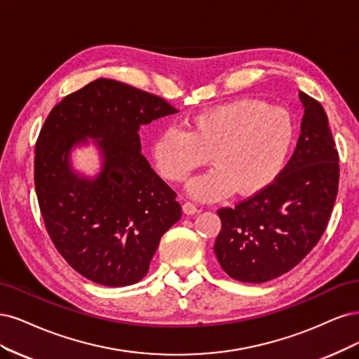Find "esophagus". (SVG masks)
Instances as JSON below:
<instances>
[{"label": "esophagus", "instance_id": "obj_1", "mask_svg": "<svg viewBox=\"0 0 359 359\" xmlns=\"http://www.w3.org/2000/svg\"><path fill=\"white\" fill-rule=\"evenodd\" d=\"M182 210L184 215H195V213H200V209L196 205H194L192 203L189 201H184L182 204Z\"/></svg>", "mask_w": 359, "mask_h": 359}]
</instances>
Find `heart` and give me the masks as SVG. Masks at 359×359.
I'll list each match as a JSON object with an SVG mask.
<instances>
[{"label": "heart", "mask_w": 359, "mask_h": 359, "mask_svg": "<svg viewBox=\"0 0 359 359\" xmlns=\"http://www.w3.org/2000/svg\"><path fill=\"white\" fill-rule=\"evenodd\" d=\"M289 113L258 100H236L194 114L188 131L168 126L152 144L161 176L183 182L209 159L215 165L188 183L196 200L210 201L231 191L253 195L280 175L294 144Z\"/></svg>", "instance_id": "b5f03b06"}]
</instances>
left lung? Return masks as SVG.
Listing matches in <instances>:
<instances>
[{
  "instance_id": "1",
  "label": "left lung",
  "mask_w": 359,
  "mask_h": 359,
  "mask_svg": "<svg viewBox=\"0 0 359 359\" xmlns=\"http://www.w3.org/2000/svg\"><path fill=\"white\" fill-rule=\"evenodd\" d=\"M304 116L292 158L269 188L234 209H219L222 228L213 250L238 282L276 279L316 246L339 189V154L320 104L298 94Z\"/></svg>"
}]
</instances>
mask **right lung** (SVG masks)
I'll use <instances>...</instances> for the list:
<instances>
[{"mask_svg":"<svg viewBox=\"0 0 359 359\" xmlns=\"http://www.w3.org/2000/svg\"><path fill=\"white\" fill-rule=\"evenodd\" d=\"M177 113L156 95L97 79L52 109L40 131L34 180L46 229L64 259L104 286L142 280L159 240L180 216L176 192L142 155L140 126ZM92 140L100 170H74L72 150Z\"/></svg>","mask_w":359,"mask_h":359,"instance_id":"1","label":"right lung"}]
</instances>
